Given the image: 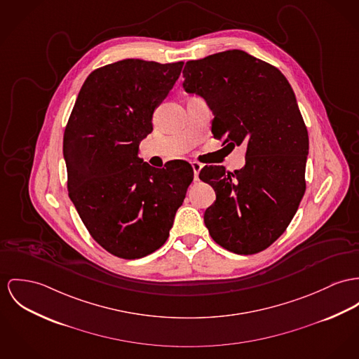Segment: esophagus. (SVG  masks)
Masks as SVG:
<instances>
[{
  "mask_svg": "<svg viewBox=\"0 0 359 359\" xmlns=\"http://www.w3.org/2000/svg\"><path fill=\"white\" fill-rule=\"evenodd\" d=\"M191 166H193L194 179L198 180V179H199V172H201V169H202V164L194 161V163H191Z\"/></svg>",
  "mask_w": 359,
  "mask_h": 359,
  "instance_id": "esophagus-1",
  "label": "esophagus"
}]
</instances>
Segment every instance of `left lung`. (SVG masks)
<instances>
[{
    "mask_svg": "<svg viewBox=\"0 0 359 359\" xmlns=\"http://www.w3.org/2000/svg\"><path fill=\"white\" fill-rule=\"evenodd\" d=\"M183 78L213 111V135L248 143L242 169L201 170L216 191L205 225L221 248L259 252L285 231L306 190L309 135L295 94L276 67L238 49L187 61Z\"/></svg>",
    "mask_w": 359,
    "mask_h": 359,
    "instance_id": "obj_1",
    "label": "left lung"
}]
</instances>
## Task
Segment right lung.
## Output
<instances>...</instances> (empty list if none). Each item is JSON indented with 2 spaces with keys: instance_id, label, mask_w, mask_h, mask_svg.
Listing matches in <instances>:
<instances>
[{
  "instance_id": "right-lung-1",
  "label": "right lung",
  "mask_w": 359,
  "mask_h": 359,
  "mask_svg": "<svg viewBox=\"0 0 359 359\" xmlns=\"http://www.w3.org/2000/svg\"><path fill=\"white\" fill-rule=\"evenodd\" d=\"M183 64L127 58L93 71L65 127L69 198L94 241L116 257L161 248L193 182L189 163L158 169L138 157Z\"/></svg>"
}]
</instances>
